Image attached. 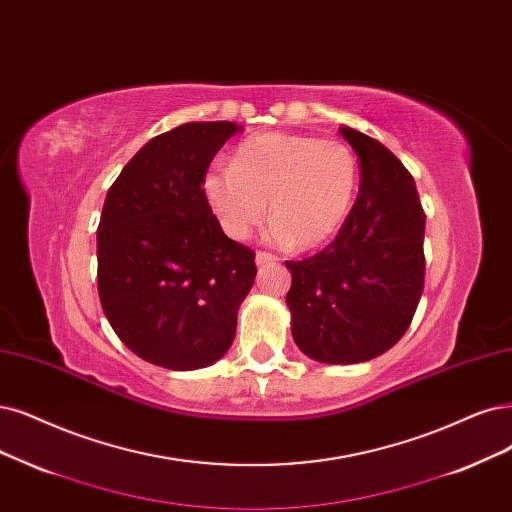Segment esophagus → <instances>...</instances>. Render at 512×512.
<instances>
[{"label":"esophagus","instance_id":"esophagus-1","mask_svg":"<svg viewBox=\"0 0 512 512\" xmlns=\"http://www.w3.org/2000/svg\"><path fill=\"white\" fill-rule=\"evenodd\" d=\"M255 261H257V266H268V263L276 261V257L272 253H268V251H257Z\"/></svg>","mask_w":512,"mask_h":512}]
</instances>
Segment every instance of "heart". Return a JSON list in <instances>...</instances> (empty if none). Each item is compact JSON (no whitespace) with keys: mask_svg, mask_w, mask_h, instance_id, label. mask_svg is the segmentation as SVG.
<instances>
[{"mask_svg":"<svg viewBox=\"0 0 512 512\" xmlns=\"http://www.w3.org/2000/svg\"><path fill=\"white\" fill-rule=\"evenodd\" d=\"M356 185L358 160L344 141L263 132L236 147L232 166L204 170L202 196L221 230L238 240L263 221L270 200L272 240L308 251L342 230Z\"/></svg>","mask_w":512,"mask_h":512,"instance_id":"heart-1","label":"heart"}]
</instances>
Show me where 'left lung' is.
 Listing matches in <instances>:
<instances>
[{
  "label": "left lung",
  "mask_w": 512,
  "mask_h": 512,
  "mask_svg": "<svg viewBox=\"0 0 512 512\" xmlns=\"http://www.w3.org/2000/svg\"><path fill=\"white\" fill-rule=\"evenodd\" d=\"M361 158L358 198L323 251L285 261L291 333L306 356L354 365L390 350L409 329L424 291L426 213L409 170L388 147L350 126Z\"/></svg>",
  "instance_id": "obj_1"
}]
</instances>
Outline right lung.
<instances>
[{
  "label": "right lung",
  "instance_id": "1",
  "mask_svg": "<svg viewBox=\"0 0 512 512\" xmlns=\"http://www.w3.org/2000/svg\"><path fill=\"white\" fill-rule=\"evenodd\" d=\"M234 122H189L145 143L109 187L97 230V280L111 329L143 361L213 365L232 346L255 251L227 238L202 175Z\"/></svg>",
  "mask_w": 512,
  "mask_h": 512
}]
</instances>
